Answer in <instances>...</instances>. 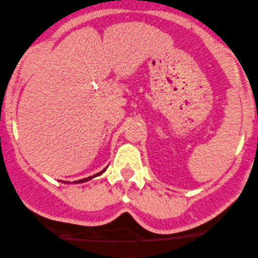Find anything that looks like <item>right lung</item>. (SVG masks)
Masks as SVG:
<instances>
[{
  "label": "right lung",
  "instance_id": "right-lung-1",
  "mask_svg": "<svg viewBox=\"0 0 258 258\" xmlns=\"http://www.w3.org/2000/svg\"><path fill=\"white\" fill-rule=\"evenodd\" d=\"M107 169V167L105 168V169L103 170H101L100 173H97V174H95V175H91V176H89V178H84V179H80V180H77V181H72V184H80V183H85V181H88V180H90V179H94V178H96V176H98V175H101L102 174L103 172H105V170ZM63 183H67V184H71L69 183V181H63Z\"/></svg>",
  "mask_w": 258,
  "mask_h": 258
}]
</instances>
